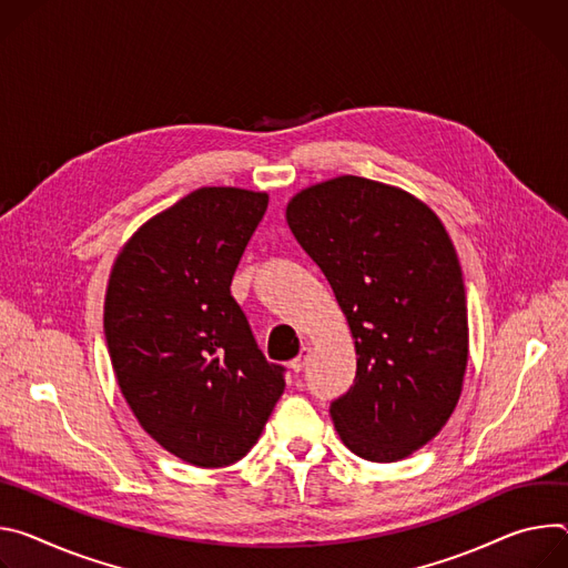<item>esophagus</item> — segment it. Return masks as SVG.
Instances as JSON below:
<instances>
[{
    "label": "esophagus",
    "instance_id": "esophagus-1",
    "mask_svg": "<svg viewBox=\"0 0 568 568\" xmlns=\"http://www.w3.org/2000/svg\"><path fill=\"white\" fill-rule=\"evenodd\" d=\"M308 352H311V347H308V345H304V347H302V352L291 361V369H293V372H302V367L306 365Z\"/></svg>",
    "mask_w": 568,
    "mask_h": 568
}]
</instances>
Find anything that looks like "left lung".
<instances>
[{
  "mask_svg": "<svg viewBox=\"0 0 568 568\" xmlns=\"http://www.w3.org/2000/svg\"><path fill=\"white\" fill-rule=\"evenodd\" d=\"M286 221L321 266L356 345L354 386L332 402L345 447L397 463L452 417L467 367V297L454 243L417 199L358 175L300 192Z\"/></svg>",
  "mask_w": 568,
  "mask_h": 568,
  "instance_id": "left-lung-1",
  "label": "left lung"
}]
</instances>
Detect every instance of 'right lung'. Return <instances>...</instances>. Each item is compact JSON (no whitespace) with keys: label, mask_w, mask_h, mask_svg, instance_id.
<instances>
[{"label":"right lung","mask_w":568,"mask_h":568,"mask_svg":"<svg viewBox=\"0 0 568 568\" xmlns=\"http://www.w3.org/2000/svg\"><path fill=\"white\" fill-rule=\"evenodd\" d=\"M266 207L247 189H196L133 234L108 282L116 384L155 443L196 467L241 460L286 386L230 293Z\"/></svg>","instance_id":"add662e5"}]
</instances>
